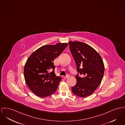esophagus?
Wrapping results in <instances>:
<instances>
[{
  "instance_id": "esophagus-1",
  "label": "esophagus",
  "mask_w": 125,
  "mask_h": 125,
  "mask_svg": "<svg viewBox=\"0 0 125 125\" xmlns=\"http://www.w3.org/2000/svg\"><path fill=\"white\" fill-rule=\"evenodd\" d=\"M69 76H70L69 74H67L66 76H63V78H64V79H67V78H68Z\"/></svg>"
}]
</instances>
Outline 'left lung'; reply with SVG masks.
Instances as JSON below:
<instances>
[{"mask_svg":"<svg viewBox=\"0 0 125 125\" xmlns=\"http://www.w3.org/2000/svg\"><path fill=\"white\" fill-rule=\"evenodd\" d=\"M71 53L77 66L76 84L71 87L74 94L86 97L91 95L99 86L103 79L104 65L101 56L88 44L69 42Z\"/></svg>","mask_w":125,"mask_h":125,"instance_id":"8db88e82","label":"left lung"}]
</instances>
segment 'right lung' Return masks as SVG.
<instances>
[{
	"label": "right lung",
	"instance_id": "add662e5",
	"mask_svg": "<svg viewBox=\"0 0 125 125\" xmlns=\"http://www.w3.org/2000/svg\"><path fill=\"white\" fill-rule=\"evenodd\" d=\"M66 43L44 45L33 52L24 67L25 83L35 95L45 98L53 94L61 81L56 75L54 60L67 46ZM50 70H52L51 73Z\"/></svg>",
	"mask_w": 125,
	"mask_h": 125
}]
</instances>
